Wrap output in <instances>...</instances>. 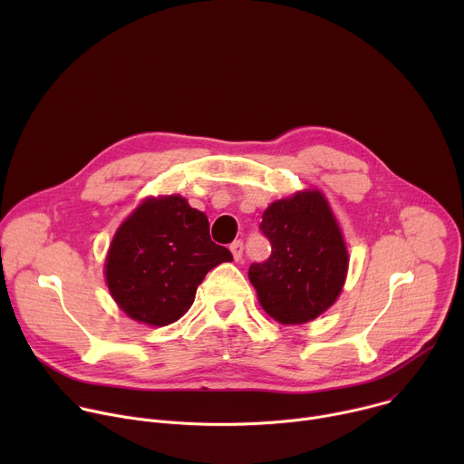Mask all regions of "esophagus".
I'll return each mask as SVG.
<instances>
[{"label": "esophagus", "instance_id": "obj_1", "mask_svg": "<svg viewBox=\"0 0 464 464\" xmlns=\"http://www.w3.org/2000/svg\"><path fill=\"white\" fill-rule=\"evenodd\" d=\"M229 249H231V253H233V258L238 262V260L242 258V253H244V244H242V240H235V242L229 246Z\"/></svg>", "mask_w": 464, "mask_h": 464}]
</instances>
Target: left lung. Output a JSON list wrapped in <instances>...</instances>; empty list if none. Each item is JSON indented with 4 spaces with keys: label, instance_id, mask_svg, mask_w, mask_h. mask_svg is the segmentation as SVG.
I'll return each instance as SVG.
<instances>
[{
    "label": "left lung",
    "instance_id": "1",
    "mask_svg": "<svg viewBox=\"0 0 464 464\" xmlns=\"http://www.w3.org/2000/svg\"><path fill=\"white\" fill-rule=\"evenodd\" d=\"M260 231L272 255L249 266L264 312L283 324H301L333 306L345 285L349 253L321 190H301L274 202Z\"/></svg>",
    "mask_w": 464,
    "mask_h": 464
}]
</instances>
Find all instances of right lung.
<instances>
[{
  "mask_svg": "<svg viewBox=\"0 0 464 464\" xmlns=\"http://www.w3.org/2000/svg\"><path fill=\"white\" fill-rule=\"evenodd\" d=\"M233 260L209 237L208 217L179 194L147 198L117 229L104 264L119 308L140 323L165 326L192 304L209 270Z\"/></svg>",
  "mask_w": 464,
  "mask_h": 464,
  "instance_id": "add662e5",
  "label": "right lung"
}]
</instances>
